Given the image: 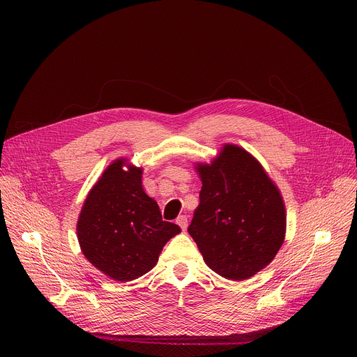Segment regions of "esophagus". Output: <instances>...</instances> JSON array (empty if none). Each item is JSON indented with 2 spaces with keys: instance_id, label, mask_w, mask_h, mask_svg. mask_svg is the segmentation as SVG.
I'll list each match as a JSON object with an SVG mask.
<instances>
[{
  "instance_id": "obj_1",
  "label": "esophagus",
  "mask_w": 357,
  "mask_h": 357,
  "mask_svg": "<svg viewBox=\"0 0 357 357\" xmlns=\"http://www.w3.org/2000/svg\"><path fill=\"white\" fill-rule=\"evenodd\" d=\"M176 224L185 231L186 227H188V217H186V215H179V217L176 218Z\"/></svg>"
}]
</instances>
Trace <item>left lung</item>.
Returning a JSON list of instances; mask_svg holds the SVG:
<instances>
[{
  "label": "left lung",
  "mask_w": 357,
  "mask_h": 357,
  "mask_svg": "<svg viewBox=\"0 0 357 357\" xmlns=\"http://www.w3.org/2000/svg\"><path fill=\"white\" fill-rule=\"evenodd\" d=\"M197 172L202 188L188 233L210 269L226 279H249L282 246L284 199L261 165L236 144L224 146Z\"/></svg>",
  "instance_id": "obj_1"
}]
</instances>
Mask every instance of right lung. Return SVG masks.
<instances>
[{"label":"right lung","mask_w":357,"mask_h":357,"mask_svg":"<svg viewBox=\"0 0 357 357\" xmlns=\"http://www.w3.org/2000/svg\"><path fill=\"white\" fill-rule=\"evenodd\" d=\"M77 233L93 266L111 279L128 282L155 268L163 246L181 229L162 220L158 202L142 186V169L119 159L89 191Z\"/></svg>","instance_id":"obj_1"}]
</instances>
